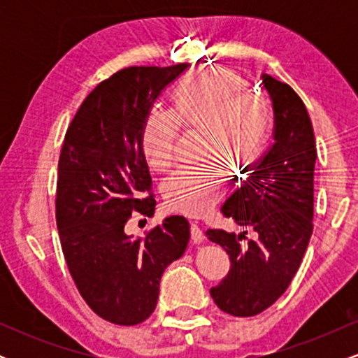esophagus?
Instances as JSON below:
<instances>
[{
  "instance_id": "1",
  "label": "esophagus",
  "mask_w": 358,
  "mask_h": 358,
  "mask_svg": "<svg viewBox=\"0 0 358 358\" xmlns=\"http://www.w3.org/2000/svg\"><path fill=\"white\" fill-rule=\"evenodd\" d=\"M190 231H192V239H193V242H202V241H203L202 227H200V225L196 224V222H193L192 227H190Z\"/></svg>"
}]
</instances>
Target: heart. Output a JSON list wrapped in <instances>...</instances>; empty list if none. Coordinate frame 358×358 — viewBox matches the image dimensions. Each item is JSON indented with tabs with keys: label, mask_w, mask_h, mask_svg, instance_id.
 <instances>
[{
	"label": "heart",
	"mask_w": 358,
	"mask_h": 358,
	"mask_svg": "<svg viewBox=\"0 0 358 358\" xmlns=\"http://www.w3.org/2000/svg\"><path fill=\"white\" fill-rule=\"evenodd\" d=\"M234 72L212 69L187 77L176 85L173 109L150 110L143 124V150L158 170L175 159L180 124L205 127L203 153L227 159L234 168L254 165L273 129L268 99L248 92ZM227 176L217 159L183 165L166 178L165 196L178 210L202 213L225 193Z\"/></svg>",
	"instance_id": "obj_1"
}]
</instances>
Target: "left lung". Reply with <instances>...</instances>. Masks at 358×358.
Segmentation results:
<instances>
[{
    "instance_id": "obj_1",
    "label": "left lung",
    "mask_w": 358,
    "mask_h": 358,
    "mask_svg": "<svg viewBox=\"0 0 358 358\" xmlns=\"http://www.w3.org/2000/svg\"><path fill=\"white\" fill-rule=\"evenodd\" d=\"M273 101L274 129L268 153L248 180L222 205V213L252 231L208 229V241L231 259L229 274L210 294L232 316H254L273 305L289 286L313 232L316 143L308 110L289 85L262 73Z\"/></svg>"
}]
</instances>
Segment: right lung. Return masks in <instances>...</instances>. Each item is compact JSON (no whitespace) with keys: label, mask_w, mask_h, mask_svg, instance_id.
<instances>
[{"label":"right lung","mask_w":358,"mask_h":358,"mask_svg":"<svg viewBox=\"0 0 358 358\" xmlns=\"http://www.w3.org/2000/svg\"><path fill=\"white\" fill-rule=\"evenodd\" d=\"M188 69L127 67L101 82L72 119L59 158L55 215L71 276L90 310L138 324L155 311L159 281L183 256L190 224L170 215L146 237L127 236L131 213L153 215L143 124L162 90Z\"/></svg>","instance_id":"obj_1"}]
</instances>
